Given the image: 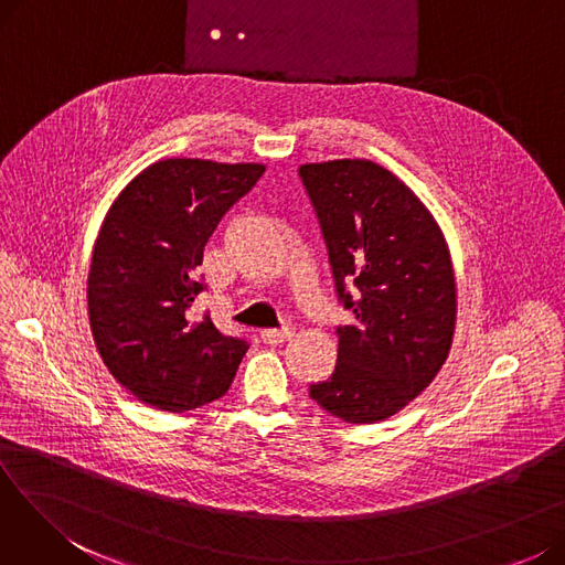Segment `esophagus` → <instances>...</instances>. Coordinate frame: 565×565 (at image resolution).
<instances>
[{
  "label": "esophagus",
  "instance_id": "34e87169",
  "mask_svg": "<svg viewBox=\"0 0 565 565\" xmlns=\"http://www.w3.org/2000/svg\"><path fill=\"white\" fill-rule=\"evenodd\" d=\"M292 334H295V330H292V328H281V330H265V332H260V339H263L265 343H270V345H279V343L288 341Z\"/></svg>",
  "mask_w": 565,
  "mask_h": 565
}]
</instances>
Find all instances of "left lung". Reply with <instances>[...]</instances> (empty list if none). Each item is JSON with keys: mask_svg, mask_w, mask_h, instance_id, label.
I'll list each match as a JSON object with an SVG mask.
<instances>
[{"mask_svg": "<svg viewBox=\"0 0 565 565\" xmlns=\"http://www.w3.org/2000/svg\"><path fill=\"white\" fill-rule=\"evenodd\" d=\"M300 178L339 300L354 313L337 328L332 377L311 384L309 396L348 424L384 422L449 358L458 295L447 241L419 196L371 160L302 164Z\"/></svg>", "mask_w": 565, "mask_h": 565, "instance_id": "1", "label": "left lung"}]
</instances>
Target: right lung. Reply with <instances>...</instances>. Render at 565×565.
I'll list each match as a JSON object with an SVG mask.
<instances>
[{"mask_svg": "<svg viewBox=\"0 0 565 565\" xmlns=\"http://www.w3.org/2000/svg\"><path fill=\"white\" fill-rule=\"evenodd\" d=\"M263 164L169 158L111 203L86 279L88 322L114 380L141 403L188 412L222 398L249 343L194 318L203 247Z\"/></svg>", "mask_w": 565, "mask_h": 565, "instance_id": "add662e5", "label": "right lung"}]
</instances>
